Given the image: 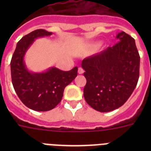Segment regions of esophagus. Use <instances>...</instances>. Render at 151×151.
<instances>
[{
    "instance_id": "1",
    "label": "esophagus",
    "mask_w": 151,
    "mask_h": 151,
    "mask_svg": "<svg viewBox=\"0 0 151 151\" xmlns=\"http://www.w3.org/2000/svg\"><path fill=\"white\" fill-rule=\"evenodd\" d=\"M78 74H82V73H84V69L82 67H78Z\"/></svg>"
}]
</instances>
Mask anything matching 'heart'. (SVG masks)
<instances>
[{
    "instance_id": "b5f03b06",
    "label": "heart",
    "mask_w": 151,
    "mask_h": 151,
    "mask_svg": "<svg viewBox=\"0 0 151 151\" xmlns=\"http://www.w3.org/2000/svg\"><path fill=\"white\" fill-rule=\"evenodd\" d=\"M99 45H100V44H98V43L94 44V45H91V48H93V49L97 48V47H99Z\"/></svg>"
}]
</instances>
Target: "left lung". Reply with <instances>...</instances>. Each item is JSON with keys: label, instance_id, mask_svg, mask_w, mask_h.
Returning a JSON list of instances; mask_svg holds the SVG:
<instances>
[{"label": "left lung", "instance_id": "obj_1", "mask_svg": "<svg viewBox=\"0 0 151 151\" xmlns=\"http://www.w3.org/2000/svg\"><path fill=\"white\" fill-rule=\"evenodd\" d=\"M118 43L82 60L87 80L84 97L97 111L106 113L120 107L129 99L139 78L140 56L135 41L121 32Z\"/></svg>", "mask_w": 151, "mask_h": 151}]
</instances>
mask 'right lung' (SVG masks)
<instances>
[{"instance_id": "1", "label": "right lung", "mask_w": 151, "mask_h": 151, "mask_svg": "<svg viewBox=\"0 0 151 151\" xmlns=\"http://www.w3.org/2000/svg\"><path fill=\"white\" fill-rule=\"evenodd\" d=\"M51 35L45 29H37L22 37L10 62L12 83L16 93L27 107L36 111L54 109L62 100L66 86L77 76V66L69 71L51 67L43 73H32L27 69L24 57L29 47L36 38Z\"/></svg>"}]
</instances>
